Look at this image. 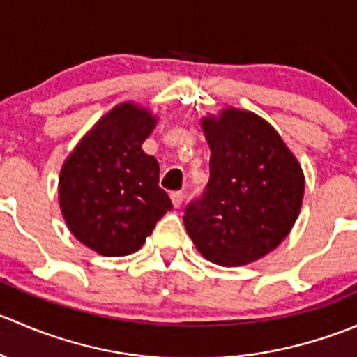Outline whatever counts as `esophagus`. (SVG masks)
Returning <instances> with one entry per match:
<instances>
[{"instance_id":"esophagus-1","label":"esophagus","mask_w":357,"mask_h":357,"mask_svg":"<svg viewBox=\"0 0 357 357\" xmlns=\"http://www.w3.org/2000/svg\"><path fill=\"white\" fill-rule=\"evenodd\" d=\"M183 199H185V195H183V192H172L171 193V200H172V205H174L176 208L181 207L183 204Z\"/></svg>"}]
</instances>
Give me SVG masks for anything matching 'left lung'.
I'll use <instances>...</instances> for the list:
<instances>
[{
    "instance_id": "left-lung-1",
    "label": "left lung",
    "mask_w": 357,
    "mask_h": 357,
    "mask_svg": "<svg viewBox=\"0 0 357 357\" xmlns=\"http://www.w3.org/2000/svg\"><path fill=\"white\" fill-rule=\"evenodd\" d=\"M211 178L183 221L197 250L214 264L245 266L275 250L294 228L304 199V172L261 115L226 107L205 115Z\"/></svg>"
}]
</instances>
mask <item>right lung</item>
<instances>
[{"label":"right lung","mask_w":357,"mask_h":357,"mask_svg":"<svg viewBox=\"0 0 357 357\" xmlns=\"http://www.w3.org/2000/svg\"><path fill=\"white\" fill-rule=\"evenodd\" d=\"M158 117L135 102L107 112L68 153L59 204L72 235L105 257L129 255L171 211L158 186V162L142 145Z\"/></svg>","instance_id":"add662e5"}]
</instances>
